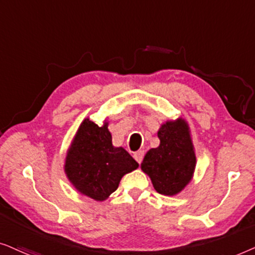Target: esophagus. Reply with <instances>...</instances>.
Masks as SVG:
<instances>
[{
  "label": "esophagus",
  "mask_w": 255,
  "mask_h": 255,
  "mask_svg": "<svg viewBox=\"0 0 255 255\" xmlns=\"http://www.w3.org/2000/svg\"><path fill=\"white\" fill-rule=\"evenodd\" d=\"M143 156H144V152L142 151V150H138V151H136L134 154V158L136 159L137 163H141L142 159H143Z\"/></svg>",
  "instance_id": "34e87169"
}]
</instances>
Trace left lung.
Instances as JSON below:
<instances>
[{
	"label": "left lung",
	"mask_w": 255,
	"mask_h": 255,
	"mask_svg": "<svg viewBox=\"0 0 255 255\" xmlns=\"http://www.w3.org/2000/svg\"><path fill=\"white\" fill-rule=\"evenodd\" d=\"M157 136L159 145L148 150L141 169L150 177L158 193L175 196L189 184L196 168L188 122L182 118L167 121L158 129Z\"/></svg>",
	"instance_id": "obj_1"
}]
</instances>
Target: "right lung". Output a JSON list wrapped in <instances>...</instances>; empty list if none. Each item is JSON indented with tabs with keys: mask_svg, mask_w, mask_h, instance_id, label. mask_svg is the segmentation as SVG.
I'll use <instances>...</instances> for the list:
<instances>
[{
	"mask_svg": "<svg viewBox=\"0 0 255 255\" xmlns=\"http://www.w3.org/2000/svg\"><path fill=\"white\" fill-rule=\"evenodd\" d=\"M137 167L124 148L112 144L107 122L99 127L85 119L67 151L64 170L78 191L103 202L118 189L121 178Z\"/></svg>",
	"mask_w": 255,
	"mask_h": 255,
	"instance_id": "right-lung-1",
	"label": "right lung"
}]
</instances>
